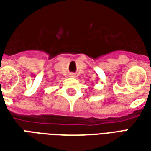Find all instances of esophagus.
I'll return each instance as SVG.
<instances>
[{
  "label": "esophagus",
  "instance_id": "esophagus-1",
  "mask_svg": "<svg viewBox=\"0 0 151 151\" xmlns=\"http://www.w3.org/2000/svg\"><path fill=\"white\" fill-rule=\"evenodd\" d=\"M69 76H70L71 78H74V77H75V74H74V73H70Z\"/></svg>",
  "mask_w": 151,
  "mask_h": 151
}]
</instances>
